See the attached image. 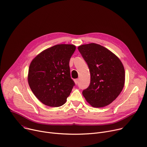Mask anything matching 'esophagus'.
I'll return each mask as SVG.
<instances>
[{"label":"esophagus","instance_id":"34e87169","mask_svg":"<svg viewBox=\"0 0 147 147\" xmlns=\"http://www.w3.org/2000/svg\"><path fill=\"white\" fill-rule=\"evenodd\" d=\"M74 82H75V83H76V84H77L78 83V79H76V80H74Z\"/></svg>","mask_w":147,"mask_h":147}]
</instances>
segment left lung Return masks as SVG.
Listing matches in <instances>:
<instances>
[{
  "label": "left lung",
  "instance_id": "8db88e82",
  "mask_svg": "<svg viewBox=\"0 0 147 147\" xmlns=\"http://www.w3.org/2000/svg\"><path fill=\"white\" fill-rule=\"evenodd\" d=\"M90 73V84L83 91L86 101L93 107L111 104L121 93L125 83V70L117 56L105 47L96 43L78 47Z\"/></svg>",
  "mask_w": 147,
  "mask_h": 147
}]
</instances>
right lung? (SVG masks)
I'll list each match as a JSON object with an SVG mask.
<instances>
[{"label": "right lung", "instance_id": "right-lung-1", "mask_svg": "<svg viewBox=\"0 0 147 147\" xmlns=\"http://www.w3.org/2000/svg\"><path fill=\"white\" fill-rule=\"evenodd\" d=\"M76 50L73 45H57L38 55L31 62L29 85L34 96L43 104L60 107L75 86L70 76L69 62Z\"/></svg>", "mask_w": 147, "mask_h": 147}]
</instances>
